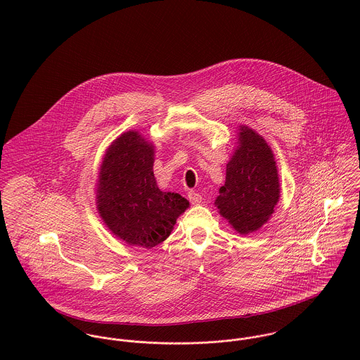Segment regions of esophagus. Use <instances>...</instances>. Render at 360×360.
<instances>
[{
	"label": "esophagus",
	"instance_id": "34e87169",
	"mask_svg": "<svg viewBox=\"0 0 360 360\" xmlns=\"http://www.w3.org/2000/svg\"><path fill=\"white\" fill-rule=\"evenodd\" d=\"M187 197H188V200H190V202L193 204V205H198L201 201H202V197H201V194H198L197 191H188V194H187Z\"/></svg>",
	"mask_w": 360,
	"mask_h": 360
}]
</instances>
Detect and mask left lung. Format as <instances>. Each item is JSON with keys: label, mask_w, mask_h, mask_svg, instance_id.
<instances>
[{"label": "left lung", "mask_w": 360, "mask_h": 360, "mask_svg": "<svg viewBox=\"0 0 360 360\" xmlns=\"http://www.w3.org/2000/svg\"><path fill=\"white\" fill-rule=\"evenodd\" d=\"M240 146L227 163L216 206L240 233L260 229L280 197L277 166L267 143L250 127L240 129Z\"/></svg>", "instance_id": "obj_1"}]
</instances>
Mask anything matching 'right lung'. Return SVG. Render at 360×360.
I'll use <instances>...</instances> for the list:
<instances>
[{
	"label": "right lung",
	"mask_w": 360,
	"mask_h": 360,
	"mask_svg": "<svg viewBox=\"0 0 360 360\" xmlns=\"http://www.w3.org/2000/svg\"><path fill=\"white\" fill-rule=\"evenodd\" d=\"M153 166L154 146L137 131H127L108 148L97 190L108 229L127 244L144 248L165 241L190 206L181 195L158 188Z\"/></svg>",
	"instance_id": "right-lung-1"
}]
</instances>
